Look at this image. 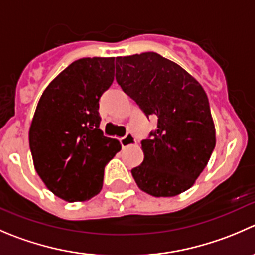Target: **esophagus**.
Returning <instances> with one entry per match:
<instances>
[{"instance_id":"obj_1","label":"esophagus","mask_w":255,"mask_h":255,"mask_svg":"<svg viewBox=\"0 0 255 255\" xmlns=\"http://www.w3.org/2000/svg\"><path fill=\"white\" fill-rule=\"evenodd\" d=\"M121 144H122L123 148L130 147V145L137 144V140H135V137L132 134V133H127L125 137L121 138Z\"/></svg>"}]
</instances>
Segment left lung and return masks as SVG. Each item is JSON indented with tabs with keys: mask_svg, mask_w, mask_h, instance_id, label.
Returning a JSON list of instances; mask_svg holds the SVG:
<instances>
[{
	"mask_svg": "<svg viewBox=\"0 0 255 255\" xmlns=\"http://www.w3.org/2000/svg\"><path fill=\"white\" fill-rule=\"evenodd\" d=\"M116 80L147 116L158 118L144 159L133 168L138 188L153 197L189 189L216 147V127L201 83L175 62L155 52L117 57Z\"/></svg>",
	"mask_w": 255,
	"mask_h": 255,
	"instance_id": "left-lung-1",
	"label": "left lung"
}]
</instances>
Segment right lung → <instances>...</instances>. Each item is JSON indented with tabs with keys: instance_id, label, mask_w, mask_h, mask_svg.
I'll return each mask as SVG.
<instances>
[{
	"instance_id": "1",
	"label": "right lung",
	"mask_w": 255,
	"mask_h": 255,
	"mask_svg": "<svg viewBox=\"0 0 255 255\" xmlns=\"http://www.w3.org/2000/svg\"><path fill=\"white\" fill-rule=\"evenodd\" d=\"M115 80V57L81 58L46 87L28 139L36 172L54 196L83 202L102 189L105 167L121 150L103 135L101 96Z\"/></svg>"
}]
</instances>
